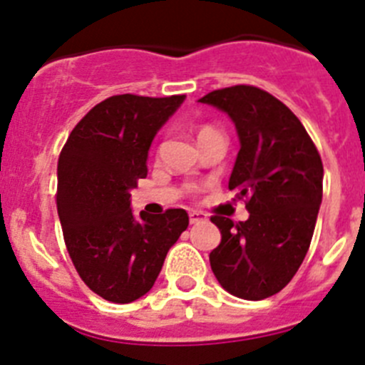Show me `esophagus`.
Wrapping results in <instances>:
<instances>
[{"label":"esophagus","instance_id":"1","mask_svg":"<svg viewBox=\"0 0 365 365\" xmlns=\"http://www.w3.org/2000/svg\"><path fill=\"white\" fill-rule=\"evenodd\" d=\"M189 220H190V223L203 222V220H205V215H203V212H200V211H190L189 212Z\"/></svg>","mask_w":365,"mask_h":365}]
</instances>
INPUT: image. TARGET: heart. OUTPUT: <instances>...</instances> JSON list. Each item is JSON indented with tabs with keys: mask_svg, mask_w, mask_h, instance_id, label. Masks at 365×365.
<instances>
[{
	"mask_svg": "<svg viewBox=\"0 0 365 365\" xmlns=\"http://www.w3.org/2000/svg\"><path fill=\"white\" fill-rule=\"evenodd\" d=\"M209 130H212V129H211V127H203V129H202V130H200V134H203V133H209Z\"/></svg>",
	"mask_w": 365,
	"mask_h": 365,
	"instance_id": "b5f03b06",
	"label": "heart"
}]
</instances>
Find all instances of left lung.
<instances>
[{
	"label": "left lung",
	"mask_w": 365,
	"mask_h": 365,
	"mask_svg": "<svg viewBox=\"0 0 365 365\" xmlns=\"http://www.w3.org/2000/svg\"><path fill=\"white\" fill-rule=\"evenodd\" d=\"M200 103L227 114L240 150L229 189L247 198L249 218L212 216L222 242L209 255L216 280L244 300L277 294L304 262L322 203L320 154L297 116L251 85L212 91Z\"/></svg>",
	"instance_id": "left-lung-1"
}]
</instances>
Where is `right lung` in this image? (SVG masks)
Returning a JSON list of instances; mask_svg holds the SVG:
<instances>
[{
    "label": "right lung",
    "mask_w": 365,
    "mask_h": 365,
    "mask_svg": "<svg viewBox=\"0 0 365 365\" xmlns=\"http://www.w3.org/2000/svg\"><path fill=\"white\" fill-rule=\"evenodd\" d=\"M185 96H110L72 129L58 160V215L81 280L105 300L130 304L153 289L189 225L183 209L136 216L130 190L147 176L154 136Z\"/></svg>",
    "instance_id": "obj_1"
}]
</instances>
